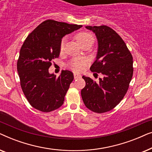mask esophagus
<instances>
[{
    "mask_svg": "<svg viewBox=\"0 0 152 152\" xmlns=\"http://www.w3.org/2000/svg\"><path fill=\"white\" fill-rule=\"evenodd\" d=\"M81 77H82V75H80V74H78V73H74V77H75V79H79V78H80Z\"/></svg>",
    "mask_w": 152,
    "mask_h": 152,
    "instance_id": "34e87169",
    "label": "esophagus"
}]
</instances>
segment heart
Instances as JSON below:
<instances>
[{
	"label": "heart",
	"mask_w": 152,
	"mask_h": 152,
	"mask_svg": "<svg viewBox=\"0 0 152 152\" xmlns=\"http://www.w3.org/2000/svg\"><path fill=\"white\" fill-rule=\"evenodd\" d=\"M76 39L77 41V42L80 45H82V43L86 42L88 41H93V37L91 33L83 32L77 34ZM64 43H65V39H62L61 42V49L64 48ZM85 64H86V61H85V59H82V58H76V59H74L71 61V63H70V65H71L72 69L75 70V71H81V70H82Z\"/></svg>",
	"instance_id": "heart-1"
}]
</instances>
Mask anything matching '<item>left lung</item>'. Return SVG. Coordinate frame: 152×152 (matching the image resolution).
<instances>
[{"label": "left lung", "mask_w": 152, "mask_h": 152, "mask_svg": "<svg viewBox=\"0 0 152 152\" xmlns=\"http://www.w3.org/2000/svg\"><path fill=\"white\" fill-rule=\"evenodd\" d=\"M94 32L97 40L96 59L92 72L102 73L97 83L82 76L86 86L81 95L86 107L95 113H105L115 107L123 99L133 76V57L122 39L109 27L86 26Z\"/></svg>", "instance_id": "left-lung-1"}]
</instances>
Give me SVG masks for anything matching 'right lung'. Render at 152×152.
<instances>
[{
	"label": "right lung",
	"instance_id": "obj_1",
	"mask_svg": "<svg viewBox=\"0 0 152 152\" xmlns=\"http://www.w3.org/2000/svg\"><path fill=\"white\" fill-rule=\"evenodd\" d=\"M82 27L47 20L37 26L24 41L17 70L23 92L34 109L50 112L64 104L73 74L69 70H62L57 77L48 69L52 60L59 57L62 38Z\"/></svg>",
	"mask_w": 152,
	"mask_h": 152
}]
</instances>
